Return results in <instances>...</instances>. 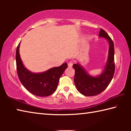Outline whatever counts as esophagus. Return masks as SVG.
<instances>
[{
    "label": "esophagus",
    "instance_id": "obj_1",
    "mask_svg": "<svg viewBox=\"0 0 131 131\" xmlns=\"http://www.w3.org/2000/svg\"><path fill=\"white\" fill-rule=\"evenodd\" d=\"M68 67H69V68L72 67V66H73V61H71L70 62H69L68 63Z\"/></svg>",
    "mask_w": 131,
    "mask_h": 131
}]
</instances>
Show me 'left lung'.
Here are the masks:
<instances>
[{
  "instance_id": "left-lung-1",
  "label": "left lung",
  "mask_w": 131,
  "mask_h": 131,
  "mask_svg": "<svg viewBox=\"0 0 131 131\" xmlns=\"http://www.w3.org/2000/svg\"><path fill=\"white\" fill-rule=\"evenodd\" d=\"M99 36L106 38L109 43L107 62L102 73L97 77L91 76L79 63L73 65L75 70L74 77L75 85L79 92L85 96H95L101 94L109 85L114 74L113 41L102 29H101Z\"/></svg>"
}]
</instances>
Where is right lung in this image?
<instances>
[{
    "instance_id": "1",
    "label": "right lung",
    "mask_w": 131,
    "mask_h": 131,
    "mask_svg": "<svg viewBox=\"0 0 131 131\" xmlns=\"http://www.w3.org/2000/svg\"><path fill=\"white\" fill-rule=\"evenodd\" d=\"M20 44V43H19ZM19 44L16 50V65L18 78L29 92L38 96H47L56 91L60 77L68 68L67 63L50 69L41 73H34L26 69L19 53Z\"/></svg>"
}]
</instances>
